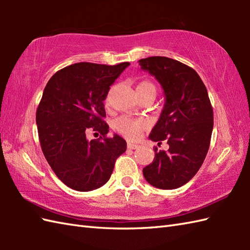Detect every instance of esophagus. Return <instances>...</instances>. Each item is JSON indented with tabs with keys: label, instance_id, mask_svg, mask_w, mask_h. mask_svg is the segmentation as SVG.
I'll list each match as a JSON object with an SVG mask.
<instances>
[{
	"label": "esophagus",
	"instance_id": "obj_1",
	"mask_svg": "<svg viewBox=\"0 0 250 250\" xmlns=\"http://www.w3.org/2000/svg\"><path fill=\"white\" fill-rule=\"evenodd\" d=\"M126 147H128V149L133 150V149H136V148H139V145L132 144V143H128V145H126Z\"/></svg>",
	"mask_w": 250,
	"mask_h": 250
}]
</instances>
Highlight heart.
<instances>
[{
  "label": "heart",
  "instance_id": "b5f03b06",
  "mask_svg": "<svg viewBox=\"0 0 250 250\" xmlns=\"http://www.w3.org/2000/svg\"><path fill=\"white\" fill-rule=\"evenodd\" d=\"M137 93H153L156 95V86L149 81H142L136 88ZM147 121L142 118H133L130 116H121L114 122L115 130L124 135L126 140L136 141L147 128Z\"/></svg>",
  "mask_w": 250,
  "mask_h": 250
}]
</instances>
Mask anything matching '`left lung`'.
<instances>
[{"label":"left lung","instance_id":"obj_1","mask_svg":"<svg viewBox=\"0 0 250 250\" xmlns=\"http://www.w3.org/2000/svg\"><path fill=\"white\" fill-rule=\"evenodd\" d=\"M140 65L163 88L166 104L149 139L168 144L155 150V159L143 168L144 177L159 189H176L198 173L208 151L214 114L204 83L192 67L167 57L141 59Z\"/></svg>","mask_w":250,"mask_h":250}]
</instances>
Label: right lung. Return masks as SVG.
Listing matches in <instances>:
<instances>
[{"label":"right lung","instance_id":"1","mask_svg":"<svg viewBox=\"0 0 250 250\" xmlns=\"http://www.w3.org/2000/svg\"><path fill=\"white\" fill-rule=\"evenodd\" d=\"M129 62L117 65L79 62L58 71L47 83L36 125L42 150L63 184L77 191H91L108 182L126 142L106 136L108 125L104 100ZM100 133L88 141L86 132Z\"/></svg>","mask_w":250,"mask_h":250}]
</instances>
